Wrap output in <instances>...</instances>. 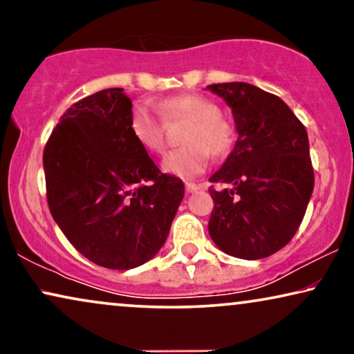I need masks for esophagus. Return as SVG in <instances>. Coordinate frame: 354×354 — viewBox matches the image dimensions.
I'll list each match as a JSON object with an SVG mask.
<instances>
[{
    "label": "esophagus",
    "instance_id": "1",
    "mask_svg": "<svg viewBox=\"0 0 354 354\" xmlns=\"http://www.w3.org/2000/svg\"><path fill=\"white\" fill-rule=\"evenodd\" d=\"M200 188H201V185H198V183H195V182H187V183H185V190H187V193H193V192L200 190Z\"/></svg>",
    "mask_w": 354,
    "mask_h": 354
}]
</instances>
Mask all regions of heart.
I'll return each mask as SVG.
<instances>
[{
  "label": "heart",
  "instance_id": "b5f03b06",
  "mask_svg": "<svg viewBox=\"0 0 354 354\" xmlns=\"http://www.w3.org/2000/svg\"><path fill=\"white\" fill-rule=\"evenodd\" d=\"M160 115L147 103H137L130 111L129 129L140 147L149 153H161L166 147V122L185 120L182 142L164 158L162 169L172 176L192 178L206 171L209 156L224 158L234 149V124L221 113L217 103L200 93L166 96L158 103Z\"/></svg>",
  "mask_w": 354,
  "mask_h": 354
}]
</instances>
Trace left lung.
I'll list each match as a JSON object with an SVG mask.
<instances>
[{"label":"left lung","instance_id":"left-lung-1","mask_svg":"<svg viewBox=\"0 0 354 354\" xmlns=\"http://www.w3.org/2000/svg\"><path fill=\"white\" fill-rule=\"evenodd\" d=\"M230 106L239 132L234 151L209 178L214 201L207 230L224 253L261 259L297 234L314 188L304 125L279 96L245 84H212Z\"/></svg>","mask_w":354,"mask_h":354}]
</instances>
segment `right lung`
I'll return each instance as SVG.
<instances>
[{
	"instance_id": "1",
	"label": "right lung",
	"mask_w": 354,
	"mask_h": 354,
	"mask_svg": "<svg viewBox=\"0 0 354 354\" xmlns=\"http://www.w3.org/2000/svg\"><path fill=\"white\" fill-rule=\"evenodd\" d=\"M130 111L124 88L86 96L61 115L43 151L53 219L80 254L118 270L161 250L185 193L135 142Z\"/></svg>"
}]
</instances>
